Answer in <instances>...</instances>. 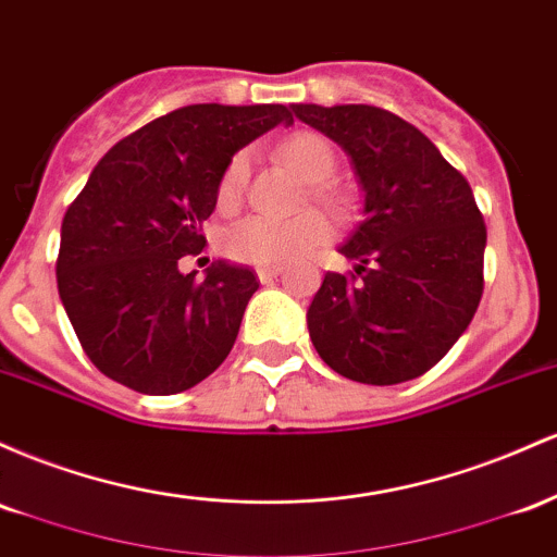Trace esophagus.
I'll return each instance as SVG.
<instances>
[{"mask_svg":"<svg viewBox=\"0 0 557 557\" xmlns=\"http://www.w3.org/2000/svg\"><path fill=\"white\" fill-rule=\"evenodd\" d=\"M281 273H284V268H278V265H260L258 268V278L262 281V284H271V281L278 278Z\"/></svg>","mask_w":557,"mask_h":557,"instance_id":"esophagus-1","label":"esophagus"}]
</instances>
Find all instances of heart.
<instances>
[{
  "label": "heart",
  "instance_id": "obj_1",
  "mask_svg": "<svg viewBox=\"0 0 557 557\" xmlns=\"http://www.w3.org/2000/svg\"><path fill=\"white\" fill-rule=\"evenodd\" d=\"M281 160L297 171L312 186V199L323 208L336 212L347 210V199L339 189L326 184L336 173V152L326 136L312 134V131H299L289 136L278 147ZM249 173V154L239 152L218 181V205L221 208H236L245 197ZM329 221L318 212H305V215L292 218V221H276L268 215H247L242 221L231 223L221 236V249L226 258L247 265H286L308 258V255L321 249L331 242Z\"/></svg>",
  "mask_w": 557,
  "mask_h": 557
}]
</instances>
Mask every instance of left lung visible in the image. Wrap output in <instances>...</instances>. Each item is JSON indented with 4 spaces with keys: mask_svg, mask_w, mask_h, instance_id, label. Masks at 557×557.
<instances>
[{
    "mask_svg": "<svg viewBox=\"0 0 557 557\" xmlns=\"http://www.w3.org/2000/svg\"><path fill=\"white\" fill-rule=\"evenodd\" d=\"M347 149L366 208L339 252L355 273H326L308 308L329 368L360 384L431 371L471 323L484 292L486 226L471 186L440 149L373 104H292Z\"/></svg>",
    "mask_w": 557,
    "mask_h": 557,
    "instance_id": "obj_1",
    "label": "left lung"
}]
</instances>
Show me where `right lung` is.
<instances>
[{"label":"right lung","instance_id":"1","mask_svg":"<svg viewBox=\"0 0 557 557\" xmlns=\"http://www.w3.org/2000/svg\"><path fill=\"white\" fill-rule=\"evenodd\" d=\"M292 121L286 104H186L97 162L62 218L58 289L104 376L178 395L228 358L258 276L218 260L199 281L178 260L202 252V223L236 149Z\"/></svg>","mask_w":557,"mask_h":557}]
</instances>
